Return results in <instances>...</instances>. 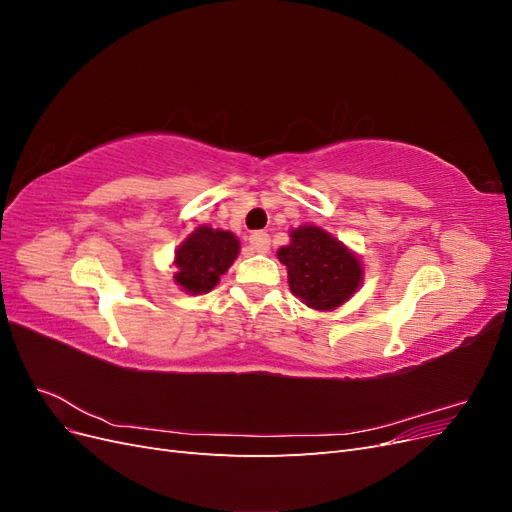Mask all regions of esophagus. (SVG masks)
<instances>
[{
  "mask_svg": "<svg viewBox=\"0 0 512 512\" xmlns=\"http://www.w3.org/2000/svg\"><path fill=\"white\" fill-rule=\"evenodd\" d=\"M250 245H252L254 252L267 254L269 247H271V237L267 235V232H254V235L250 237Z\"/></svg>",
  "mask_w": 512,
  "mask_h": 512,
  "instance_id": "esophagus-1",
  "label": "esophagus"
}]
</instances>
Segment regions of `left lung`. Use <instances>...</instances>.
<instances>
[{"mask_svg": "<svg viewBox=\"0 0 512 512\" xmlns=\"http://www.w3.org/2000/svg\"><path fill=\"white\" fill-rule=\"evenodd\" d=\"M290 245L277 252L288 269V284L294 297L314 309H333L356 292L361 280V262L344 243L318 226L292 230Z\"/></svg>", "mask_w": 512, "mask_h": 512, "instance_id": "obj_1", "label": "left lung"}]
</instances>
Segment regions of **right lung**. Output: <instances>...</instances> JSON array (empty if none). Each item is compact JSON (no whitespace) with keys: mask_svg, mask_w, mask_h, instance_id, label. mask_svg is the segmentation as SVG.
Returning a JSON list of instances; mask_svg holds the SVG:
<instances>
[{"mask_svg":"<svg viewBox=\"0 0 512 512\" xmlns=\"http://www.w3.org/2000/svg\"><path fill=\"white\" fill-rule=\"evenodd\" d=\"M239 254V239L228 230L196 228L175 252V282L190 294H205L218 286Z\"/></svg>","mask_w":512,"mask_h":512,"instance_id":"obj_1","label":"right lung"}]
</instances>
